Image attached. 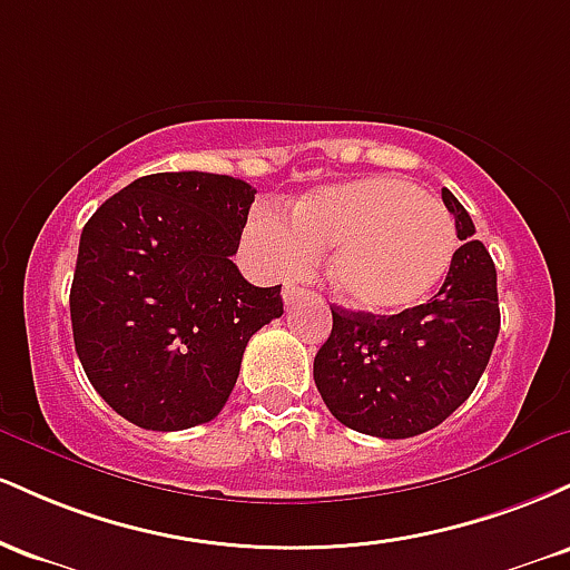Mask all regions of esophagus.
<instances>
[{"label":"esophagus","instance_id":"obj_1","mask_svg":"<svg viewBox=\"0 0 570 570\" xmlns=\"http://www.w3.org/2000/svg\"><path fill=\"white\" fill-rule=\"evenodd\" d=\"M307 297V292L303 289V286H297L294 284V281H289V284L284 286V305H286V311H289V307H294L299 303V299H305Z\"/></svg>","mask_w":570,"mask_h":570}]
</instances>
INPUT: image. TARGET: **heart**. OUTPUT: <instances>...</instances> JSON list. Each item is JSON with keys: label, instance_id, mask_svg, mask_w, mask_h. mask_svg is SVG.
Masks as SVG:
<instances>
[{"label": "heart", "instance_id": "1", "mask_svg": "<svg viewBox=\"0 0 570 570\" xmlns=\"http://www.w3.org/2000/svg\"><path fill=\"white\" fill-rule=\"evenodd\" d=\"M248 235L278 271L332 248L326 278L345 305L389 316L421 305L455 259V222L440 200L394 176H364L307 193L289 225L257 214Z\"/></svg>", "mask_w": 570, "mask_h": 570}]
</instances>
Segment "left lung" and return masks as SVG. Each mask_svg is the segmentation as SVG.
I'll return each mask as SVG.
<instances>
[{
  "mask_svg": "<svg viewBox=\"0 0 570 570\" xmlns=\"http://www.w3.org/2000/svg\"><path fill=\"white\" fill-rule=\"evenodd\" d=\"M442 200L463 240L442 289L396 316L332 305V335L313 358L324 404L362 434L407 440L440 426L472 396L499 337L493 259L448 187Z\"/></svg>",
  "mask_w": 570,
  "mask_h": 570,
  "instance_id": "left-lung-1",
  "label": "left lung"
}]
</instances>
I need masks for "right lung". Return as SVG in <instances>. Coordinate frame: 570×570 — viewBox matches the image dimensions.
<instances>
[{
    "mask_svg": "<svg viewBox=\"0 0 570 570\" xmlns=\"http://www.w3.org/2000/svg\"><path fill=\"white\" fill-rule=\"evenodd\" d=\"M254 189L203 171L149 174L98 206L80 235L69 311L85 375L149 431L208 423L246 343L284 313L281 286L240 276Z\"/></svg>",
    "mask_w": 570,
    "mask_h": 570,
    "instance_id": "obj_1",
    "label": "right lung"
}]
</instances>
